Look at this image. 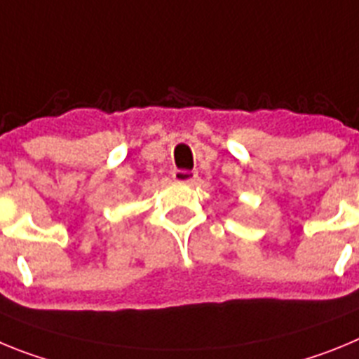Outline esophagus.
<instances>
[{"label":"esophagus","instance_id":"34e87169","mask_svg":"<svg viewBox=\"0 0 359 359\" xmlns=\"http://www.w3.org/2000/svg\"><path fill=\"white\" fill-rule=\"evenodd\" d=\"M172 177H174V182H177V183H192V182H196L198 174H196L194 170L177 169L172 172Z\"/></svg>","mask_w":359,"mask_h":359}]
</instances>
